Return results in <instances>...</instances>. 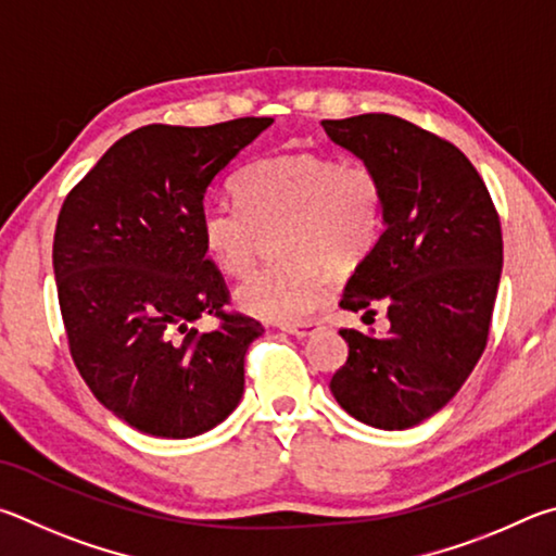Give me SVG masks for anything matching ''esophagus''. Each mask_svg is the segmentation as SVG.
Returning a JSON list of instances; mask_svg holds the SVG:
<instances>
[{
	"instance_id": "obj_1",
	"label": "esophagus",
	"mask_w": 556,
	"mask_h": 556,
	"mask_svg": "<svg viewBox=\"0 0 556 556\" xmlns=\"http://www.w3.org/2000/svg\"><path fill=\"white\" fill-rule=\"evenodd\" d=\"M319 327H323V323H319V319H309V323H300V325H283V332L293 334L298 339H305V337L313 334L315 329H319Z\"/></svg>"
}]
</instances>
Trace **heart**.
<instances>
[{"instance_id":"b5f03b06","label":"heart","mask_w":556,"mask_h":556,"mask_svg":"<svg viewBox=\"0 0 556 556\" xmlns=\"http://www.w3.org/2000/svg\"><path fill=\"white\" fill-rule=\"evenodd\" d=\"M239 204H207L200 239L231 278L249 276L266 237L280 261L239 288V305L273 323H303L371 256L386 227V185L374 165L325 153L258 159L233 175Z\"/></svg>"}]
</instances>
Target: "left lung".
I'll use <instances>...</instances> for the list:
<instances>
[{
	"label": "left lung",
	"mask_w": 556,
	"mask_h": 556,
	"mask_svg": "<svg viewBox=\"0 0 556 556\" xmlns=\"http://www.w3.org/2000/svg\"><path fill=\"white\" fill-rule=\"evenodd\" d=\"M323 126L386 185V231L339 307L366 317L383 307L391 323L386 337L339 329L349 356L329 388L356 420L407 430L452 401L489 344L501 217L479 170L442 136L393 114Z\"/></svg>",
	"instance_id": "8db88e82"
}]
</instances>
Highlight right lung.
Here are the masks:
<instances>
[{"mask_svg":"<svg viewBox=\"0 0 556 556\" xmlns=\"http://www.w3.org/2000/svg\"><path fill=\"white\" fill-rule=\"evenodd\" d=\"M270 124L141 126L63 200L53 270L71 356L97 401L143 434H202L241 401L243 356L263 327L227 309L200 214L214 175ZM200 316L218 327L200 333Z\"/></svg>","mask_w":556,"mask_h":556,"instance_id":"right-lung-1","label":"right lung"}]
</instances>
